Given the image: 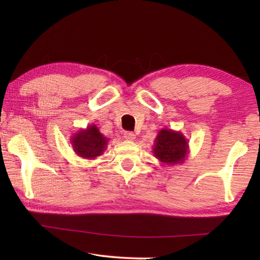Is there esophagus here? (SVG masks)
<instances>
[{
  "instance_id": "34e87169",
  "label": "esophagus",
  "mask_w": 260,
  "mask_h": 260,
  "mask_svg": "<svg viewBox=\"0 0 260 260\" xmlns=\"http://www.w3.org/2000/svg\"><path fill=\"white\" fill-rule=\"evenodd\" d=\"M124 138L127 141H134L135 140V134L132 133V132H125Z\"/></svg>"
}]
</instances>
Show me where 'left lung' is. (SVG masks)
<instances>
[{"label": "left lung", "mask_w": 260, "mask_h": 260, "mask_svg": "<svg viewBox=\"0 0 260 260\" xmlns=\"http://www.w3.org/2000/svg\"><path fill=\"white\" fill-rule=\"evenodd\" d=\"M152 151L161 165L182 164L189 153L188 140L181 132L162 128L158 132Z\"/></svg>", "instance_id": "obj_1"}]
</instances>
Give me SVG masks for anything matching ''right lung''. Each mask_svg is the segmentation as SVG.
Wrapping results in <instances>:
<instances>
[{"label": "right lung", "instance_id": "right-lung-1", "mask_svg": "<svg viewBox=\"0 0 260 260\" xmlns=\"http://www.w3.org/2000/svg\"><path fill=\"white\" fill-rule=\"evenodd\" d=\"M70 141L77 156L86 159H95L103 155L109 139L101 133L98 126L91 124L73 133Z\"/></svg>", "mask_w": 260, "mask_h": 260}]
</instances>
